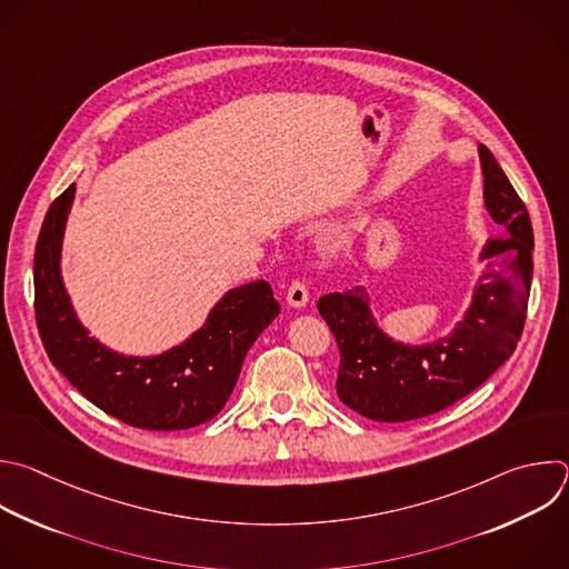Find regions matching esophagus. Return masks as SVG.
<instances>
[{
  "label": "esophagus",
  "instance_id": "34e87169",
  "mask_svg": "<svg viewBox=\"0 0 569 569\" xmlns=\"http://www.w3.org/2000/svg\"><path fill=\"white\" fill-rule=\"evenodd\" d=\"M308 299H310V295H308L306 283H301V281H292V283H290V288H288V295H286L288 306H290V308H303V306L308 303Z\"/></svg>",
  "mask_w": 569,
  "mask_h": 569
}]
</instances>
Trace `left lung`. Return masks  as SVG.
Listing matches in <instances>:
<instances>
[{
	"label": "left lung",
	"instance_id": "8db88e82",
	"mask_svg": "<svg viewBox=\"0 0 569 569\" xmlns=\"http://www.w3.org/2000/svg\"><path fill=\"white\" fill-rule=\"evenodd\" d=\"M485 206L502 237L491 239L469 308L447 337L405 343L389 337L370 310L366 288L332 292L317 308L330 326L339 352L337 396L375 422H407L433 416L496 372L513 352L527 312L533 232L525 203L480 144Z\"/></svg>",
	"mask_w": 569,
	"mask_h": 569
}]
</instances>
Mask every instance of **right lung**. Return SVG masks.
I'll list each match as a JSON object with an SVG mask.
<instances>
[{"label":"right lung","instance_id":"add662e5","mask_svg":"<svg viewBox=\"0 0 569 569\" xmlns=\"http://www.w3.org/2000/svg\"><path fill=\"white\" fill-rule=\"evenodd\" d=\"M76 184L53 201L36 246V319L53 366L116 420L180 431L212 420L230 400L250 346L281 312L268 281L228 290L206 323L158 355H124L104 346L76 315L62 279V241Z\"/></svg>","mask_w":569,"mask_h":569}]
</instances>
